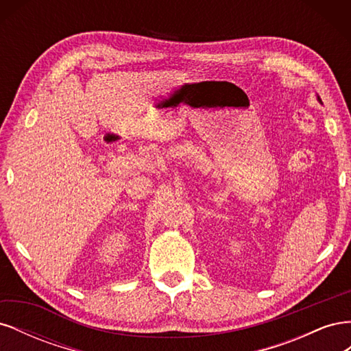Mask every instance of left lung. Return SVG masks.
Wrapping results in <instances>:
<instances>
[{
  "mask_svg": "<svg viewBox=\"0 0 351 351\" xmlns=\"http://www.w3.org/2000/svg\"><path fill=\"white\" fill-rule=\"evenodd\" d=\"M317 99H319V97H317ZM319 102H321V99H319Z\"/></svg>",
  "mask_w": 351,
  "mask_h": 351,
  "instance_id": "obj_1",
  "label": "left lung"
}]
</instances>
